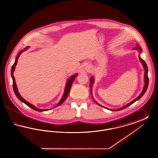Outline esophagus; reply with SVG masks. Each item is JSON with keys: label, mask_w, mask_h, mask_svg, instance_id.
<instances>
[{"label": "esophagus", "mask_w": 158, "mask_h": 158, "mask_svg": "<svg viewBox=\"0 0 158 158\" xmlns=\"http://www.w3.org/2000/svg\"><path fill=\"white\" fill-rule=\"evenodd\" d=\"M90 69L91 68L89 66H86V70H90Z\"/></svg>", "instance_id": "1"}]
</instances>
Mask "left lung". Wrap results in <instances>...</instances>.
<instances>
[{
    "mask_svg": "<svg viewBox=\"0 0 158 158\" xmlns=\"http://www.w3.org/2000/svg\"><path fill=\"white\" fill-rule=\"evenodd\" d=\"M133 49H134V50H139V52L140 53V52H142V48H141L139 45H138V44H137V46L135 47V48H134ZM139 59L140 60V61H141L142 64H143V68H144V70H145V71H144V83H145V85H144V88H143V90H142V93L140 94V95H139L137 98H135V99H134L133 101H132L131 102L128 103V104H127V105H126L125 106H124L121 107V108H119V109H118V110H111V109H108V108H106L105 106H103L102 105H101L100 104H99L98 102H97L94 99V98H93V99L94 100L96 104H97L98 105H99V106H102V107L105 108L106 109L110 110H111V111H117L121 110H123V109H124V108H127V107L128 106H130V105L133 104L134 102H135L136 101H137V100H139L140 98H142V97H143V95L144 94V93L146 92V91L147 90V89H148V85H149V78H148V66H147V64H146V62H145V61H144V60H143V59L140 57V56H139ZM94 77H91L90 79V92H92L91 88H92V84H93V83H94ZM91 94H92V93H91Z\"/></svg>",
    "mask_w": 158,
    "mask_h": 158,
    "instance_id": "1",
    "label": "left lung"
}]
</instances>
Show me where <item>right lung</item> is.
<instances>
[{"label":"right lung","instance_id":"obj_1","mask_svg":"<svg viewBox=\"0 0 158 158\" xmlns=\"http://www.w3.org/2000/svg\"><path fill=\"white\" fill-rule=\"evenodd\" d=\"M28 48V47H27L25 49H23V50H21L19 53H18V56H17V57H16V59H15V63H14V64H13V66H12V69H11V76H12V80H13V89H14V91L15 95H16V96L17 97V98H18L21 101H22L23 102L24 104H25L26 105H28L29 107L31 108L32 109H33V110H35V111H48V110H49L50 109H39V108H36L34 105H32L31 104L29 103V102H27V101H25V100L20 95L19 93L18 92L17 87H16V82H15V78H14V76L13 73H14V70H15V67H16V64H17V61H18V59L19 57L20 56L21 54L23 53V52L26 51ZM77 75V74H75V75L71 76V77L69 79L68 82L66 83V87H65V89H64V94H63L62 98L61 99V100L59 101V102L56 105V106L55 107L61 105V104L65 101V99H66V98L68 97V95H69V92H70V88H71V86H72V83L73 82V81H74V80H75V77Z\"/></svg>","mask_w":158,"mask_h":158}]
</instances>
